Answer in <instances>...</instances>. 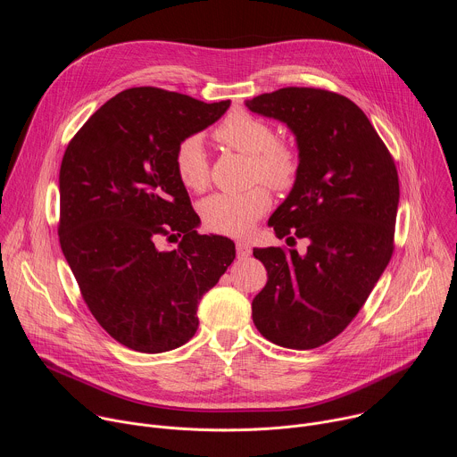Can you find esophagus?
Masks as SVG:
<instances>
[{
    "label": "esophagus",
    "instance_id": "obj_1",
    "mask_svg": "<svg viewBox=\"0 0 457 457\" xmlns=\"http://www.w3.org/2000/svg\"><path fill=\"white\" fill-rule=\"evenodd\" d=\"M237 254H238V258L249 256L251 254V245L247 242H244V240H238L237 242Z\"/></svg>",
    "mask_w": 457,
    "mask_h": 457
}]
</instances>
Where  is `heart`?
Returning <instances> with one entry per match:
<instances>
[{"label": "heart", "instance_id": "b5f03b06", "mask_svg": "<svg viewBox=\"0 0 457 457\" xmlns=\"http://www.w3.org/2000/svg\"><path fill=\"white\" fill-rule=\"evenodd\" d=\"M215 139L229 150L247 155L249 180L266 182L275 191H289L302 168L300 148L295 141L277 137L275 126L247 110L237 108L215 129ZM175 171L180 184L203 191L210 184V161L197 136L184 137L175 148ZM271 208V193L256 184L244 193H215L201 203L203 224L219 235L242 237Z\"/></svg>", "mask_w": 457, "mask_h": 457}]
</instances>
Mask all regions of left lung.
Returning a JSON list of instances; mask_svg holds the SVG:
<instances>
[{
  "mask_svg": "<svg viewBox=\"0 0 457 457\" xmlns=\"http://www.w3.org/2000/svg\"><path fill=\"white\" fill-rule=\"evenodd\" d=\"M245 104L296 136L300 177L270 226L280 240H309L305 254L253 249L270 275L253 300V321L277 345L316 349L354 320L393 256L398 170L367 115L345 96L287 87Z\"/></svg>",
  "mask_w": 457,
  "mask_h": 457,
  "instance_id": "left-lung-1",
  "label": "left lung"
}]
</instances>
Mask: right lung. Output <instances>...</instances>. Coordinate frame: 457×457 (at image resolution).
<instances>
[{"label":"right lung","mask_w":457,"mask_h":457,"mask_svg":"<svg viewBox=\"0 0 457 457\" xmlns=\"http://www.w3.org/2000/svg\"><path fill=\"white\" fill-rule=\"evenodd\" d=\"M229 101L155 87L106 101L72 137L59 170L57 235L81 296L124 347L157 354L197 333V305L235 260V244L201 235L175 171V148ZM177 234V250L156 242Z\"/></svg>","instance_id":"add662e5"}]
</instances>
